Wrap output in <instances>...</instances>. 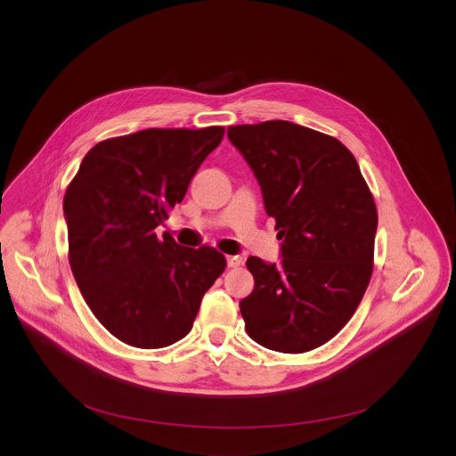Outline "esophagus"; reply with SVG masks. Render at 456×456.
I'll use <instances>...</instances> for the list:
<instances>
[{"instance_id":"esophagus-1","label":"esophagus","mask_w":456,"mask_h":456,"mask_svg":"<svg viewBox=\"0 0 456 456\" xmlns=\"http://www.w3.org/2000/svg\"><path fill=\"white\" fill-rule=\"evenodd\" d=\"M241 265V256H227V267L236 269Z\"/></svg>"}]
</instances>
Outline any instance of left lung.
Returning a JSON list of instances; mask_svg holds the SVG:
<instances>
[{"label": "left lung", "instance_id": "1", "mask_svg": "<svg viewBox=\"0 0 456 456\" xmlns=\"http://www.w3.org/2000/svg\"><path fill=\"white\" fill-rule=\"evenodd\" d=\"M227 137L276 220L281 264L250 256L254 290L240 301L250 339L301 354L354 315L373 271L377 209L355 157L334 137L289 120L231 126Z\"/></svg>", "mask_w": 456, "mask_h": 456}]
</instances>
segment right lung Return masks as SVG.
Wrapping results in <instances>:
<instances>
[{
  "instance_id": "add662e5",
  "label": "right lung",
  "mask_w": 456,
  "mask_h": 456,
  "mask_svg": "<svg viewBox=\"0 0 456 456\" xmlns=\"http://www.w3.org/2000/svg\"><path fill=\"white\" fill-rule=\"evenodd\" d=\"M225 129H142L94 146L64 194L69 259L102 327L126 345L164 348L185 338L225 269L213 247H180L155 229L185 197Z\"/></svg>"
}]
</instances>
